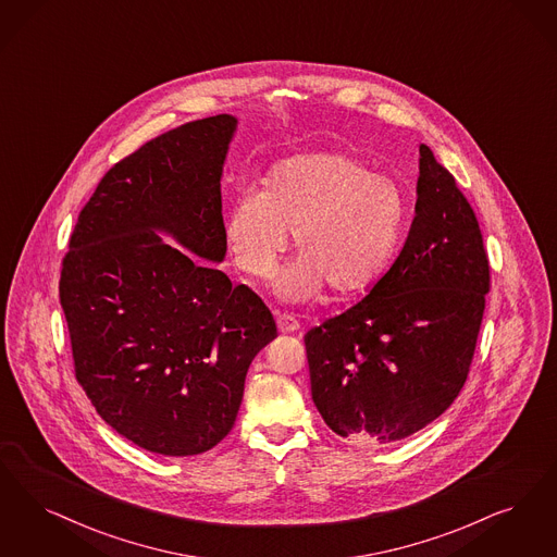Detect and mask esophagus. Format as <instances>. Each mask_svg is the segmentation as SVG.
Masks as SVG:
<instances>
[{
  "label": "esophagus",
  "mask_w": 557,
  "mask_h": 557,
  "mask_svg": "<svg viewBox=\"0 0 557 557\" xmlns=\"http://www.w3.org/2000/svg\"><path fill=\"white\" fill-rule=\"evenodd\" d=\"M275 323H277V330L282 334H294L300 330V323L296 321V317H292L289 312H277L275 314Z\"/></svg>",
  "instance_id": "34e87169"
}]
</instances>
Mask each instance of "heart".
<instances>
[{
    "mask_svg": "<svg viewBox=\"0 0 557 557\" xmlns=\"http://www.w3.org/2000/svg\"><path fill=\"white\" fill-rule=\"evenodd\" d=\"M404 223L400 186L369 172L346 153L289 157L265 180V190L240 193L225 222L236 265L268 280L294 234L296 263L282 292L314 296L369 288L389 263Z\"/></svg>",
    "mask_w": 557,
    "mask_h": 557,
    "instance_id": "b5f03b06",
    "label": "heart"
}]
</instances>
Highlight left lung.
Segmentation results:
<instances>
[{"label": "left lung", "instance_id": "1", "mask_svg": "<svg viewBox=\"0 0 557 557\" xmlns=\"http://www.w3.org/2000/svg\"><path fill=\"white\" fill-rule=\"evenodd\" d=\"M417 215L373 289L305 335L312 401L339 437L400 442L460 394L491 288L490 257L467 197L421 145Z\"/></svg>", "mask_w": 557, "mask_h": 557}]
</instances>
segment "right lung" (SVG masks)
<instances>
[{"label": "right lung", "instance_id": "obj_1", "mask_svg": "<svg viewBox=\"0 0 557 557\" xmlns=\"http://www.w3.org/2000/svg\"><path fill=\"white\" fill-rule=\"evenodd\" d=\"M236 128L211 115L115 165L78 213L62 261L74 375L138 447L195 456L234 426L246 371L277 335L265 302L207 261L225 257L222 168Z\"/></svg>", "mask_w": 557, "mask_h": 557}]
</instances>
